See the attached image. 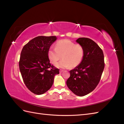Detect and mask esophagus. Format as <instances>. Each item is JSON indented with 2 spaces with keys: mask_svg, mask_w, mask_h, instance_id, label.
Returning <instances> with one entry per match:
<instances>
[{
  "mask_svg": "<svg viewBox=\"0 0 124 124\" xmlns=\"http://www.w3.org/2000/svg\"><path fill=\"white\" fill-rule=\"evenodd\" d=\"M63 70H59V72H61V73H62V72H63Z\"/></svg>",
  "mask_w": 124,
  "mask_h": 124,
  "instance_id": "34e87169",
  "label": "esophagus"
}]
</instances>
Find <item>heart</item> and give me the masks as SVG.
Wrapping results in <instances>:
<instances>
[{
    "label": "heart",
    "mask_w": 124,
    "mask_h": 124,
    "mask_svg": "<svg viewBox=\"0 0 124 124\" xmlns=\"http://www.w3.org/2000/svg\"><path fill=\"white\" fill-rule=\"evenodd\" d=\"M84 47L68 39L60 40L56 43L55 47H51L48 51L50 62L55 64L59 59H62L56 66L61 68H74L82 61L84 56Z\"/></svg>",
    "instance_id": "heart-1"
}]
</instances>
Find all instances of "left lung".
Wrapping results in <instances>:
<instances>
[{"label": "left lung", "mask_w": 124, "mask_h": 124, "mask_svg": "<svg viewBox=\"0 0 124 124\" xmlns=\"http://www.w3.org/2000/svg\"><path fill=\"white\" fill-rule=\"evenodd\" d=\"M76 41L84 47V56L80 64L70 71L66 83L75 95L84 96L93 91L99 83L104 68V55L91 39L79 38Z\"/></svg>", "instance_id": "8db88e82"}]
</instances>
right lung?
Returning <instances> with one entry per match:
<instances>
[{
  "instance_id": "add662e5",
  "label": "right lung",
  "mask_w": 124,
  "mask_h": 124,
  "mask_svg": "<svg viewBox=\"0 0 124 124\" xmlns=\"http://www.w3.org/2000/svg\"><path fill=\"white\" fill-rule=\"evenodd\" d=\"M57 38L38 36L25 44L22 50L19 68L23 80L30 91L42 95L52 87L59 69L51 65L48 51Z\"/></svg>"
}]
</instances>
